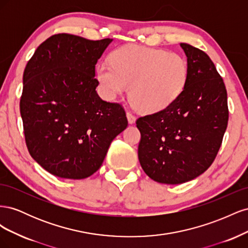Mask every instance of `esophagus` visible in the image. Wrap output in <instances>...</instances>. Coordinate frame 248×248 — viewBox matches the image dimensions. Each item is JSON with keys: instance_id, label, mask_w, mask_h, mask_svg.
I'll list each match as a JSON object with an SVG mask.
<instances>
[{"instance_id": "34e87169", "label": "esophagus", "mask_w": 248, "mask_h": 248, "mask_svg": "<svg viewBox=\"0 0 248 248\" xmlns=\"http://www.w3.org/2000/svg\"><path fill=\"white\" fill-rule=\"evenodd\" d=\"M126 117H127V120H128V123H129V124H133L134 122H136V116L132 115L131 112L127 111Z\"/></svg>"}]
</instances>
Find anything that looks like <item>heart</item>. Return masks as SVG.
I'll return each mask as SVG.
<instances>
[{
  "instance_id": "1",
  "label": "heart",
  "mask_w": 248,
  "mask_h": 248,
  "mask_svg": "<svg viewBox=\"0 0 248 248\" xmlns=\"http://www.w3.org/2000/svg\"><path fill=\"white\" fill-rule=\"evenodd\" d=\"M110 62H101L96 77L103 96L114 100L130 88L140 110L156 112L174 103L188 81V64L176 52L130 44L116 49Z\"/></svg>"
}]
</instances>
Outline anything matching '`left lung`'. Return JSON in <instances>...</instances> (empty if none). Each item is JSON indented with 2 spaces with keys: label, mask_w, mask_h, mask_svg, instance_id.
<instances>
[{
  "label": "left lung",
  "mask_w": 248,
  "mask_h": 248,
  "mask_svg": "<svg viewBox=\"0 0 248 248\" xmlns=\"http://www.w3.org/2000/svg\"><path fill=\"white\" fill-rule=\"evenodd\" d=\"M180 46L189 70L184 92L167 108L137 120L140 166L164 184L185 183L207 170L229 121L227 89L214 63L190 44Z\"/></svg>",
  "instance_id": "8db88e82"
}]
</instances>
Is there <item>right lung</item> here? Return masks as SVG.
<instances>
[{
	"mask_svg": "<svg viewBox=\"0 0 248 248\" xmlns=\"http://www.w3.org/2000/svg\"><path fill=\"white\" fill-rule=\"evenodd\" d=\"M111 41L52 35L26 66L19 103L26 144L33 159L57 177L93 175L128 125L121 104L96 92L95 65Z\"/></svg>",
	"mask_w": 248,
	"mask_h": 248,
	"instance_id": "1",
	"label": "right lung"
}]
</instances>
